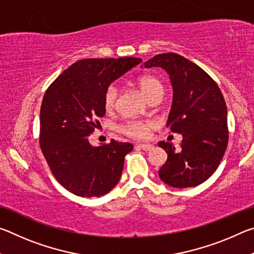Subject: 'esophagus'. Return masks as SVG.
<instances>
[{
  "label": "esophagus",
  "instance_id": "1",
  "mask_svg": "<svg viewBox=\"0 0 254 254\" xmlns=\"http://www.w3.org/2000/svg\"><path fill=\"white\" fill-rule=\"evenodd\" d=\"M136 147L139 149H142L144 151H150L153 148V145L149 144V143H145V144H136Z\"/></svg>",
  "mask_w": 254,
  "mask_h": 254
}]
</instances>
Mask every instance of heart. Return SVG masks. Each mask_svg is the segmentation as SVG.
<instances>
[{"instance_id": "obj_1", "label": "heart", "mask_w": 254, "mask_h": 254, "mask_svg": "<svg viewBox=\"0 0 254 254\" xmlns=\"http://www.w3.org/2000/svg\"><path fill=\"white\" fill-rule=\"evenodd\" d=\"M137 83L141 88V91L144 93L149 100L152 98L156 94L163 92V87L161 81L157 77L151 75L141 76L137 79ZM118 98V87L117 85L112 84L106 88L104 93V106L107 111H112L117 104ZM154 127V123L151 121H141V120H133L123 124L121 131L124 134L136 140L147 139L150 134V131Z\"/></svg>"}]
</instances>
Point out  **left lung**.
<instances>
[{
  "label": "left lung",
  "mask_w": 254,
  "mask_h": 254,
  "mask_svg": "<svg viewBox=\"0 0 254 254\" xmlns=\"http://www.w3.org/2000/svg\"><path fill=\"white\" fill-rule=\"evenodd\" d=\"M144 67H161L169 74L174 98L167 127L183 135L178 151L169 142L158 143L168 154L159 177L175 188L198 186L217 169L229 142L221 89L207 72L178 54L157 55Z\"/></svg>",
  "instance_id": "obj_1"
}]
</instances>
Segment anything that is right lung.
I'll list each match as a JSON object with an SVG mask.
<instances>
[{
  "label": "right lung",
  "mask_w": 254,
  "mask_h": 254,
  "mask_svg": "<svg viewBox=\"0 0 254 254\" xmlns=\"http://www.w3.org/2000/svg\"><path fill=\"white\" fill-rule=\"evenodd\" d=\"M142 62L141 58L81 59L47 89L40 110L41 151L57 182L80 197H100L121 177L127 142L111 140L93 147L88 141L105 115L104 93L112 81Z\"/></svg>",
  "instance_id": "1"
}]
</instances>
